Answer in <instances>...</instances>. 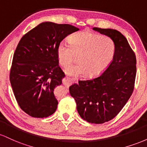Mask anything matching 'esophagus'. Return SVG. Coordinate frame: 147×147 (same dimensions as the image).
Listing matches in <instances>:
<instances>
[{
    "instance_id": "esophagus-1",
    "label": "esophagus",
    "mask_w": 147,
    "mask_h": 147,
    "mask_svg": "<svg viewBox=\"0 0 147 147\" xmlns=\"http://www.w3.org/2000/svg\"><path fill=\"white\" fill-rule=\"evenodd\" d=\"M72 83V80H70L68 77H65V80L63 81V84L66 86H70Z\"/></svg>"
}]
</instances>
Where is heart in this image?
I'll return each mask as SVG.
<instances>
[{
  "label": "heart",
  "mask_w": 147,
  "mask_h": 147,
  "mask_svg": "<svg viewBox=\"0 0 147 147\" xmlns=\"http://www.w3.org/2000/svg\"><path fill=\"white\" fill-rule=\"evenodd\" d=\"M115 53V44L109 36L82 31L69 37V43L61 41L57 50V59L61 66L66 67L77 56L79 63L69 66L65 73L78 77L85 74L93 77L109 67Z\"/></svg>",
  "instance_id": "heart-1"
}]
</instances>
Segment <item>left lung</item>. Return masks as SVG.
I'll list each match as a JSON object with an SVG mask.
<instances>
[{
    "mask_svg": "<svg viewBox=\"0 0 147 147\" xmlns=\"http://www.w3.org/2000/svg\"><path fill=\"white\" fill-rule=\"evenodd\" d=\"M112 38L115 44L113 61L96 78L79 81L69 88L80 117L88 122L103 124L120 112L134 89L136 58L127 39L119 31L92 28Z\"/></svg>",
    "mask_w": 147,
    "mask_h": 147,
    "instance_id": "obj_1",
    "label": "left lung"
}]
</instances>
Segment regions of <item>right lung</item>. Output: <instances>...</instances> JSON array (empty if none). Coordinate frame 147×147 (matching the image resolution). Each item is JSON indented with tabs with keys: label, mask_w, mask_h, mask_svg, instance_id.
<instances>
[{
	"label": "right lung",
	"mask_w": 147,
	"mask_h": 147,
	"mask_svg": "<svg viewBox=\"0 0 147 147\" xmlns=\"http://www.w3.org/2000/svg\"><path fill=\"white\" fill-rule=\"evenodd\" d=\"M79 30L69 24L40 23L21 38L13 57L9 79L21 109L33 117L51 115L58 101L54 89L62 84L57 47L64 38Z\"/></svg>",
	"instance_id": "add662e5"
}]
</instances>
